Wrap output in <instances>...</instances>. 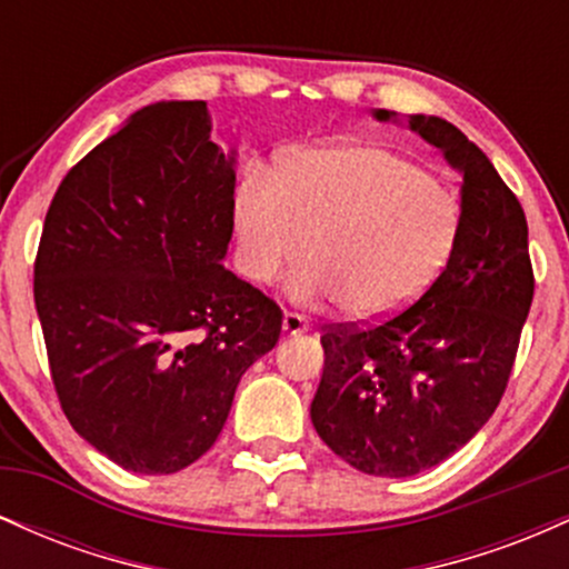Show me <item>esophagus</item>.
<instances>
[{
    "label": "esophagus",
    "instance_id": "1",
    "mask_svg": "<svg viewBox=\"0 0 569 569\" xmlns=\"http://www.w3.org/2000/svg\"><path fill=\"white\" fill-rule=\"evenodd\" d=\"M305 331H310V323H307L305 316H299V312H283V335L286 337L305 335Z\"/></svg>",
    "mask_w": 569,
    "mask_h": 569
}]
</instances>
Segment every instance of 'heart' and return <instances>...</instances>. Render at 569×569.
<instances>
[{
  "label": "heart",
  "instance_id": "obj_1",
  "mask_svg": "<svg viewBox=\"0 0 569 569\" xmlns=\"http://www.w3.org/2000/svg\"><path fill=\"white\" fill-rule=\"evenodd\" d=\"M455 194L377 143H329L280 160L276 179L248 171L234 187L240 270L272 283L307 253L286 291L299 305L342 302L356 321H388L415 305L457 238Z\"/></svg>",
  "mask_w": 569,
  "mask_h": 569
}]
</instances>
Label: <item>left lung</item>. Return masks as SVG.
<instances>
[{
	"label": "left lung",
	"instance_id": "obj_1",
	"mask_svg": "<svg viewBox=\"0 0 569 569\" xmlns=\"http://www.w3.org/2000/svg\"><path fill=\"white\" fill-rule=\"evenodd\" d=\"M371 114L398 120L388 109ZM407 122L462 176L452 253L430 289L390 321L326 331L310 407L331 452L385 479L439 466L485 428L535 291L525 211L487 154L441 117Z\"/></svg>",
	"mask_w": 569,
	"mask_h": 569
}]
</instances>
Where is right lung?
Listing matches in <instances>:
<instances>
[{"label":"right lung","instance_id":"1","mask_svg":"<svg viewBox=\"0 0 569 569\" xmlns=\"http://www.w3.org/2000/svg\"><path fill=\"white\" fill-rule=\"evenodd\" d=\"M206 101H158L67 173L44 217L34 302L63 415L133 473L213 447L280 307L224 267L234 162Z\"/></svg>","mask_w":569,"mask_h":569}]
</instances>
